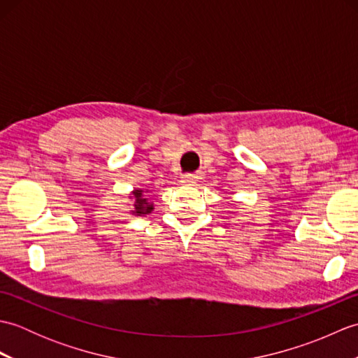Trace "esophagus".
<instances>
[{
  "mask_svg": "<svg viewBox=\"0 0 358 358\" xmlns=\"http://www.w3.org/2000/svg\"><path fill=\"white\" fill-rule=\"evenodd\" d=\"M181 183L185 186H194L196 183V177L192 173H185L183 177H181Z\"/></svg>",
  "mask_w": 358,
  "mask_h": 358,
  "instance_id": "obj_1",
  "label": "esophagus"
}]
</instances>
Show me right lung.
I'll return each mask as SVG.
<instances>
[{"instance_id":"obj_1","label":"right lung","mask_w":358,"mask_h":358,"mask_svg":"<svg viewBox=\"0 0 358 358\" xmlns=\"http://www.w3.org/2000/svg\"><path fill=\"white\" fill-rule=\"evenodd\" d=\"M132 195H134V210H132V214H135V215L150 214L152 209H154V206H152V203H149L146 196L143 195L141 189H135Z\"/></svg>"}]
</instances>
